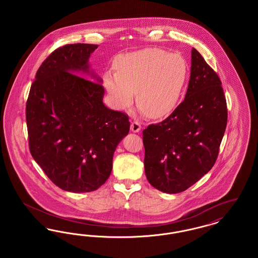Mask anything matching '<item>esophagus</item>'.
<instances>
[{"instance_id":"34e87169","label":"esophagus","mask_w":258,"mask_h":258,"mask_svg":"<svg viewBox=\"0 0 258 258\" xmlns=\"http://www.w3.org/2000/svg\"><path fill=\"white\" fill-rule=\"evenodd\" d=\"M141 130V124L138 122H133L131 124V131L134 133H138Z\"/></svg>"}]
</instances>
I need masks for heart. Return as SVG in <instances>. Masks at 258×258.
Listing matches in <instances>:
<instances>
[{"label": "heart", "instance_id": "1", "mask_svg": "<svg viewBox=\"0 0 258 258\" xmlns=\"http://www.w3.org/2000/svg\"><path fill=\"white\" fill-rule=\"evenodd\" d=\"M116 73L104 74L103 83L118 109L130 107L136 94L138 107L151 118L169 114L179 102L187 77V64L178 53L145 48L120 55Z\"/></svg>", "mask_w": 258, "mask_h": 258}]
</instances>
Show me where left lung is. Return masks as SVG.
Wrapping results in <instances>:
<instances>
[{
    "label": "left lung",
    "instance_id": "obj_1",
    "mask_svg": "<svg viewBox=\"0 0 258 258\" xmlns=\"http://www.w3.org/2000/svg\"><path fill=\"white\" fill-rule=\"evenodd\" d=\"M227 123L220 77L196 48L184 101L170 116L143 131L145 174L160 191L178 194L214 166Z\"/></svg>",
    "mask_w": 258,
    "mask_h": 258
}]
</instances>
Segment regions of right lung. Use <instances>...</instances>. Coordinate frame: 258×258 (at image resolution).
<instances>
[{
  "mask_svg": "<svg viewBox=\"0 0 258 258\" xmlns=\"http://www.w3.org/2000/svg\"><path fill=\"white\" fill-rule=\"evenodd\" d=\"M97 48L75 43L54 50L37 70L26 104L31 155L54 184L71 192L93 191L106 182L131 126L126 114L102 102L101 79L88 63ZM90 74L98 84L87 80Z\"/></svg>",
  "mask_w": 258,
  "mask_h": 258,
  "instance_id": "right-lung-1",
  "label": "right lung"
}]
</instances>
